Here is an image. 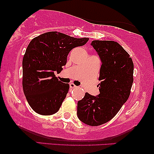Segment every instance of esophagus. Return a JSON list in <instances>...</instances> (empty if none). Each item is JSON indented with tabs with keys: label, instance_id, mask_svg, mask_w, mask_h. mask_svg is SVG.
<instances>
[{
	"label": "esophagus",
	"instance_id": "esophagus-1",
	"mask_svg": "<svg viewBox=\"0 0 154 154\" xmlns=\"http://www.w3.org/2000/svg\"><path fill=\"white\" fill-rule=\"evenodd\" d=\"M69 87H70V88H77V86H76L74 83H70Z\"/></svg>",
	"mask_w": 154,
	"mask_h": 154
}]
</instances>
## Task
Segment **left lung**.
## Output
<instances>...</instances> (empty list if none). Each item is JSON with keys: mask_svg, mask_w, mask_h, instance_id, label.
<instances>
[{"mask_svg": "<svg viewBox=\"0 0 154 154\" xmlns=\"http://www.w3.org/2000/svg\"><path fill=\"white\" fill-rule=\"evenodd\" d=\"M101 60L98 84L100 94L86 93L77 103V116L83 123L98 126L114 118L128 99L133 82L134 64L130 54L111 40H93Z\"/></svg>", "mask_w": 154, "mask_h": 154, "instance_id": "1", "label": "left lung"}]
</instances>
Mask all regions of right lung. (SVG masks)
I'll return each mask as SVG.
<instances>
[{"instance_id": "1", "label": "right lung", "mask_w": 154, "mask_h": 154, "mask_svg": "<svg viewBox=\"0 0 154 154\" xmlns=\"http://www.w3.org/2000/svg\"><path fill=\"white\" fill-rule=\"evenodd\" d=\"M88 40L48 32L31 40L23 57L22 87L35 112L51 115L59 111L69 85L59 81L54 72L63 69L72 49L84 45Z\"/></svg>"}]
</instances>
